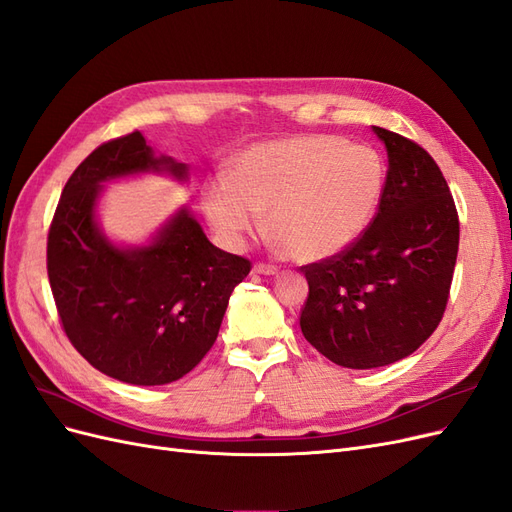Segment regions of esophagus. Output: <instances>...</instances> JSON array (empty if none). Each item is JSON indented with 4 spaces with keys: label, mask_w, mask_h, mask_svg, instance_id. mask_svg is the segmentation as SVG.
Returning <instances> with one entry per match:
<instances>
[{
    "label": "esophagus",
    "mask_w": 512,
    "mask_h": 512,
    "mask_svg": "<svg viewBox=\"0 0 512 512\" xmlns=\"http://www.w3.org/2000/svg\"><path fill=\"white\" fill-rule=\"evenodd\" d=\"M252 273H256V275H275V273H277V267L265 265V262H256Z\"/></svg>",
    "instance_id": "obj_1"
}]
</instances>
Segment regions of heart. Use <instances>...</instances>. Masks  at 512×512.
<instances>
[{"label": "heart", "instance_id": "1", "mask_svg": "<svg viewBox=\"0 0 512 512\" xmlns=\"http://www.w3.org/2000/svg\"><path fill=\"white\" fill-rule=\"evenodd\" d=\"M386 188L376 149L333 134H299L247 147L232 177L213 175L203 207L222 241L241 247L267 213V230L297 262L344 254L374 222Z\"/></svg>", "mask_w": 512, "mask_h": 512}]
</instances>
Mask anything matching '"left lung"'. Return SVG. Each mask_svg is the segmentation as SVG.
Masks as SVG:
<instances>
[{
    "label": "left lung",
    "mask_w": 512,
    "mask_h": 512,
    "mask_svg": "<svg viewBox=\"0 0 512 512\" xmlns=\"http://www.w3.org/2000/svg\"><path fill=\"white\" fill-rule=\"evenodd\" d=\"M374 132L389 153L374 222L344 254L301 267V331L350 369L391 365L436 331L459 250V215L438 164L410 138Z\"/></svg>",
    "instance_id": "obj_1"
}]
</instances>
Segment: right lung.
Returning a JSON list of instances; mask_svg holds the SVG:
<instances>
[{
	"label": "right lung",
	"instance_id": "1",
	"mask_svg": "<svg viewBox=\"0 0 512 512\" xmlns=\"http://www.w3.org/2000/svg\"><path fill=\"white\" fill-rule=\"evenodd\" d=\"M149 170L188 177L153 156L141 132L102 143L74 170L46 241L61 327L83 359L115 380L156 386L183 378L211 350L228 299L252 262L215 247L181 209L147 247H121L96 224L102 181Z\"/></svg>",
	"mask_w": 512,
	"mask_h": 512
}]
</instances>
